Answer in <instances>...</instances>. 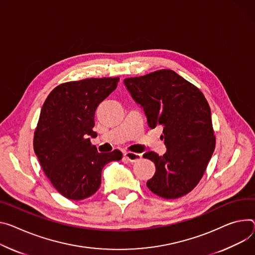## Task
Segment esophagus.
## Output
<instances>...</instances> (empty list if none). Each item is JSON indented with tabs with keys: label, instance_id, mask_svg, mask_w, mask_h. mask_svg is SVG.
Returning <instances> with one entry per match:
<instances>
[{
	"label": "esophagus",
	"instance_id": "34e87169",
	"mask_svg": "<svg viewBox=\"0 0 255 255\" xmlns=\"http://www.w3.org/2000/svg\"><path fill=\"white\" fill-rule=\"evenodd\" d=\"M124 155L129 161H137L141 158V154L136 153V152H131V151H126L124 153Z\"/></svg>",
	"mask_w": 255,
	"mask_h": 255
}]
</instances>
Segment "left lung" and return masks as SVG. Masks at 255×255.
Masks as SVG:
<instances>
[{"label": "left lung", "instance_id": "left-lung-1", "mask_svg": "<svg viewBox=\"0 0 255 255\" xmlns=\"http://www.w3.org/2000/svg\"><path fill=\"white\" fill-rule=\"evenodd\" d=\"M124 84L143 109L149 128L164 129L166 153L143 154L155 166L146 186L166 199L187 194L202 178L216 146L207 101L197 87L172 70L126 78Z\"/></svg>", "mask_w": 255, "mask_h": 255}]
</instances>
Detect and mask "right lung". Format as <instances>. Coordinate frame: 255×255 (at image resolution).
<instances>
[{
  "label": "right lung",
  "mask_w": 255,
  "mask_h": 255,
  "mask_svg": "<svg viewBox=\"0 0 255 255\" xmlns=\"http://www.w3.org/2000/svg\"><path fill=\"white\" fill-rule=\"evenodd\" d=\"M119 78H88L58 85L45 100L34 132L33 148L41 169L64 197L82 200L95 194L104 167L120 160L122 152H99L98 106L117 87Z\"/></svg>",
  "instance_id": "obj_1"
}]
</instances>
